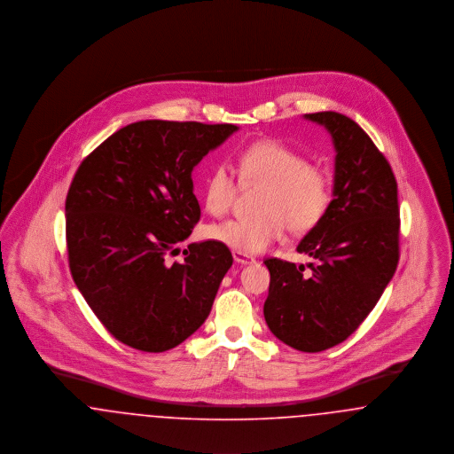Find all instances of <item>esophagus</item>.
Returning a JSON list of instances; mask_svg holds the SVG:
<instances>
[{"mask_svg":"<svg viewBox=\"0 0 454 454\" xmlns=\"http://www.w3.org/2000/svg\"><path fill=\"white\" fill-rule=\"evenodd\" d=\"M233 259L239 265H248V263H254L255 259L254 257H250V255H247V254H241V252H237V250H233Z\"/></svg>","mask_w":454,"mask_h":454,"instance_id":"esophagus-1","label":"esophagus"}]
</instances>
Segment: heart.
Returning a JSON list of instances; mask_svg holds the SVG:
<instances>
[{
  "mask_svg": "<svg viewBox=\"0 0 454 454\" xmlns=\"http://www.w3.org/2000/svg\"><path fill=\"white\" fill-rule=\"evenodd\" d=\"M241 184H262L257 211L250 217H231L206 226L204 235L228 248L252 255L293 233H308L324 219L332 202L328 173L308 163L301 153L278 139H259L237 153ZM237 194L231 172L217 165L202 187V200L211 215H224Z\"/></svg>",
  "mask_w": 454,
  "mask_h": 454,
  "instance_id": "1",
  "label": "heart"
}]
</instances>
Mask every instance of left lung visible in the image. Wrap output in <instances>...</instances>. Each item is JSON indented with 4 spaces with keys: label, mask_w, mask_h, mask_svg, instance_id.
Listing matches in <instances>:
<instances>
[{
    "label": "left lung",
    "mask_w": 454,
    "mask_h": 454,
    "mask_svg": "<svg viewBox=\"0 0 454 454\" xmlns=\"http://www.w3.org/2000/svg\"><path fill=\"white\" fill-rule=\"evenodd\" d=\"M324 126L335 150L332 202L298 243L315 260L279 259L270 272L263 317L270 332L301 352L344 342L366 320L398 265V191L387 158L359 124L339 112L304 114Z\"/></svg>",
    "instance_id": "obj_1"
}]
</instances>
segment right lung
Segmentation results:
<instances>
[{"label":"right lung","instance_id":"1","mask_svg":"<svg viewBox=\"0 0 454 454\" xmlns=\"http://www.w3.org/2000/svg\"><path fill=\"white\" fill-rule=\"evenodd\" d=\"M233 124L139 121L90 153L66 197L73 281L122 344L163 352L189 339L211 313L233 263L217 241L191 243L167 262L200 217L192 172Z\"/></svg>","mask_w":454,"mask_h":454}]
</instances>
